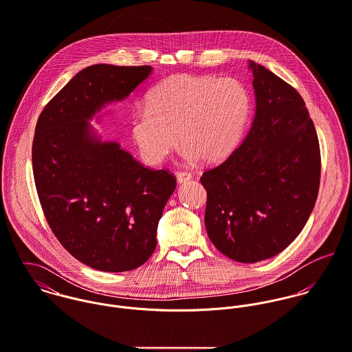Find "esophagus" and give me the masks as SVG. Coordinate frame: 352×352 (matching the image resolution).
<instances>
[{
  "mask_svg": "<svg viewBox=\"0 0 352 352\" xmlns=\"http://www.w3.org/2000/svg\"><path fill=\"white\" fill-rule=\"evenodd\" d=\"M192 179V174L190 173H188V171H179V173H177V181H178V184H185V182H188V181H190Z\"/></svg>",
  "mask_w": 352,
  "mask_h": 352,
  "instance_id": "1",
  "label": "esophagus"
}]
</instances>
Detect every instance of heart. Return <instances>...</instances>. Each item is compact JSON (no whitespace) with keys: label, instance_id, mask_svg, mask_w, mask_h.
I'll return each instance as SVG.
<instances>
[{"label":"heart","instance_id":"1","mask_svg":"<svg viewBox=\"0 0 352 352\" xmlns=\"http://www.w3.org/2000/svg\"><path fill=\"white\" fill-rule=\"evenodd\" d=\"M145 104L131 114L129 131L149 164L162 163L178 138L188 159L219 162L235 149L252 114L250 91L235 77L173 74L149 89Z\"/></svg>","mask_w":352,"mask_h":352}]
</instances>
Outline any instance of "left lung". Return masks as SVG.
I'll return each instance as SVG.
<instances>
[{"label":"left lung","instance_id":"8db88e82","mask_svg":"<svg viewBox=\"0 0 352 352\" xmlns=\"http://www.w3.org/2000/svg\"><path fill=\"white\" fill-rule=\"evenodd\" d=\"M249 67L256 94L252 128L200 178L212 243L248 264L279 254L299 235L321 177L318 138L302 96L263 65L250 61Z\"/></svg>","mask_w":352,"mask_h":352}]
</instances>
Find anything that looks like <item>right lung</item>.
<instances>
[{
  "label": "right lung",
  "instance_id": "1",
  "mask_svg": "<svg viewBox=\"0 0 352 352\" xmlns=\"http://www.w3.org/2000/svg\"><path fill=\"white\" fill-rule=\"evenodd\" d=\"M152 68L99 64L78 72L45 106L32 141V170L45 217L60 243L104 272L139 268L177 179L145 167L117 142L91 135L89 120L125 99Z\"/></svg>",
  "mask_w": 352,
  "mask_h": 352
}]
</instances>
